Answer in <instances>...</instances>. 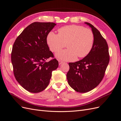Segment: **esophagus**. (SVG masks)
<instances>
[{"label":"esophagus","mask_w":121,"mask_h":121,"mask_svg":"<svg viewBox=\"0 0 121 121\" xmlns=\"http://www.w3.org/2000/svg\"><path fill=\"white\" fill-rule=\"evenodd\" d=\"M63 63V61H61V60H58V64H59V65H61Z\"/></svg>","instance_id":"obj_1"}]
</instances>
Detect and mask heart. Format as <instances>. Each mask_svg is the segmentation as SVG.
<instances>
[{"label": "heart", "instance_id": "1", "mask_svg": "<svg viewBox=\"0 0 121 121\" xmlns=\"http://www.w3.org/2000/svg\"><path fill=\"white\" fill-rule=\"evenodd\" d=\"M93 33L90 29L75 25L66 26L58 30V34L52 32L47 36V43L52 52L64 48L65 44L68 49L58 52V59L73 61L77 57H85L92 49L94 44Z\"/></svg>", "mask_w": 121, "mask_h": 121}]
</instances>
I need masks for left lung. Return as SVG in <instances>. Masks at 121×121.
<instances>
[{
	"label": "left lung",
	"mask_w": 121,
	"mask_h": 121,
	"mask_svg": "<svg viewBox=\"0 0 121 121\" xmlns=\"http://www.w3.org/2000/svg\"><path fill=\"white\" fill-rule=\"evenodd\" d=\"M92 29L94 40L92 49L82 60L69 63L67 74L68 82L73 89L85 93L95 88L103 79L109 61L107 41L92 25L85 22Z\"/></svg>",
	"instance_id": "obj_1"
}]
</instances>
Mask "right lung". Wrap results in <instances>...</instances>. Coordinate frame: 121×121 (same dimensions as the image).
<instances>
[{"label":"right lung","mask_w":121,"mask_h":121,"mask_svg":"<svg viewBox=\"0 0 121 121\" xmlns=\"http://www.w3.org/2000/svg\"><path fill=\"white\" fill-rule=\"evenodd\" d=\"M56 24L34 22L26 28L15 40L11 53L13 74L25 89L38 93L48 85L52 72L58 67L47 43V36Z\"/></svg>","instance_id":"add662e5"}]
</instances>
